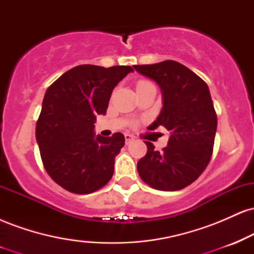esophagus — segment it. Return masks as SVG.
<instances>
[{
  "label": "esophagus",
  "instance_id": "obj_1",
  "mask_svg": "<svg viewBox=\"0 0 254 254\" xmlns=\"http://www.w3.org/2000/svg\"><path fill=\"white\" fill-rule=\"evenodd\" d=\"M124 137H125V143L129 144L131 141L133 139V136L130 135V133H124Z\"/></svg>",
  "mask_w": 254,
  "mask_h": 254
}]
</instances>
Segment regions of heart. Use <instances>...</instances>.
Here are the masks:
<instances>
[{"mask_svg":"<svg viewBox=\"0 0 254 254\" xmlns=\"http://www.w3.org/2000/svg\"><path fill=\"white\" fill-rule=\"evenodd\" d=\"M145 83H149V82H148V81H144V80H141V81H138V82H137V87H139V86H143V84H145Z\"/></svg>","mask_w":254,"mask_h":254,"instance_id":"heart-1","label":"heart"}]
</instances>
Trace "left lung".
I'll return each instance as SVG.
<instances>
[{
    "label": "left lung",
    "instance_id": "8db88e82",
    "mask_svg": "<svg viewBox=\"0 0 254 254\" xmlns=\"http://www.w3.org/2000/svg\"><path fill=\"white\" fill-rule=\"evenodd\" d=\"M133 68L162 90L164 107L148 129L162 125L171 131L167 147L161 151L145 142L147 154L137 162V171L150 188L182 190L203 173L214 149L217 116L208 84L176 61Z\"/></svg>",
    "mask_w": 254,
    "mask_h": 254
}]
</instances>
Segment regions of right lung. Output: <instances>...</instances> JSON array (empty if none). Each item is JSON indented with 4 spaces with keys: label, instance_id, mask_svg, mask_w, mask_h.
<instances>
[{
    "label": "right lung",
    "instance_id": "add662e5",
    "mask_svg": "<svg viewBox=\"0 0 254 254\" xmlns=\"http://www.w3.org/2000/svg\"><path fill=\"white\" fill-rule=\"evenodd\" d=\"M131 71L129 65L82 64L46 89L36 138L44 168L66 191L92 193L112 178L124 135L95 137L94 122L106 113L113 88Z\"/></svg>",
    "mask_w": 254,
    "mask_h": 254
}]
</instances>
